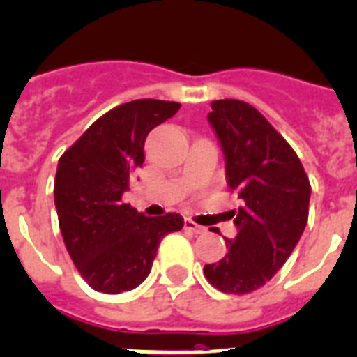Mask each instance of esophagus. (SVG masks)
<instances>
[{
	"label": "esophagus",
	"mask_w": 357,
	"mask_h": 357,
	"mask_svg": "<svg viewBox=\"0 0 357 357\" xmlns=\"http://www.w3.org/2000/svg\"><path fill=\"white\" fill-rule=\"evenodd\" d=\"M184 229H188V231H193V234H204V231H206L204 226L195 225V222H193L191 219L184 220Z\"/></svg>",
	"instance_id": "34e87169"
}]
</instances>
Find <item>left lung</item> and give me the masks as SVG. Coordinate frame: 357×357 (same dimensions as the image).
I'll use <instances>...</instances> for the list:
<instances>
[{
  "label": "left lung",
  "mask_w": 357,
  "mask_h": 357,
  "mask_svg": "<svg viewBox=\"0 0 357 357\" xmlns=\"http://www.w3.org/2000/svg\"><path fill=\"white\" fill-rule=\"evenodd\" d=\"M208 122L222 147L226 182L241 199L229 215L237 228L226 255L204 266L211 287L250 294L287 263L308 220L310 182L290 144L257 109L241 100H213Z\"/></svg>",
  "instance_id": "8db88e82"
}]
</instances>
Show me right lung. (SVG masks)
I'll return each mask as SVG.
<instances>
[{
	"mask_svg": "<svg viewBox=\"0 0 357 357\" xmlns=\"http://www.w3.org/2000/svg\"><path fill=\"white\" fill-rule=\"evenodd\" d=\"M181 109L166 100H132L100 116L61 155L54 204L63 243L93 290L120 294L149 275L162 237L178 231V213L146 217L122 195L144 164L153 128Z\"/></svg>",
	"mask_w": 357,
	"mask_h": 357,
	"instance_id": "right-lung-1",
	"label": "right lung"
}]
</instances>
